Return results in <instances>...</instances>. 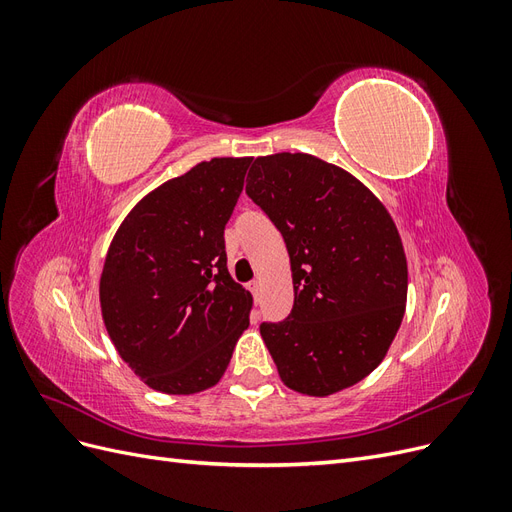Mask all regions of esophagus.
<instances>
[{"mask_svg": "<svg viewBox=\"0 0 512 512\" xmlns=\"http://www.w3.org/2000/svg\"><path fill=\"white\" fill-rule=\"evenodd\" d=\"M258 290H260V282H258V280H254V282L250 284V292L254 294V299H258Z\"/></svg>", "mask_w": 512, "mask_h": 512, "instance_id": "34e87169", "label": "esophagus"}]
</instances>
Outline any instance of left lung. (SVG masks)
Here are the masks:
<instances>
[{
	"label": "left lung",
	"instance_id": "left-lung-1",
	"mask_svg": "<svg viewBox=\"0 0 512 512\" xmlns=\"http://www.w3.org/2000/svg\"><path fill=\"white\" fill-rule=\"evenodd\" d=\"M245 192L290 256L294 305L260 324L282 382L314 397L348 389L380 365L404 318L395 222L359 179L307 153L256 158Z\"/></svg>",
	"mask_w": 512,
	"mask_h": 512
}]
</instances>
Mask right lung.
<instances>
[{"instance_id": "1", "label": "right lung", "mask_w": 512, "mask_h": 512, "mask_svg": "<svg viewBox=\"0 0 512 512\" xmlns=\"http://www.w3.org/2000/svg\"><path fill=\"white\" fill-rule=\"evenodd\" d=\"M250 162L213 158L166 181L108 247L102 318L121 359L151 389H209L250 327L252 294L230 277L224 243Z\"/></svg>"}]
</instances>
